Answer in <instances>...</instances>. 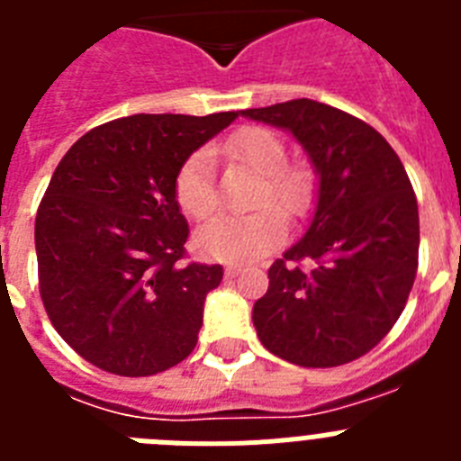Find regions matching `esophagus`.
I'll list each match as a JSON object with an SVG mask.
<instances>
[{
	"mask_svg": "<svg viewBox=\"0 0 461 461\" xmlns=\"http://www.w3.org/2000/svg\"><path fill=\"white\" fill-rule=\"evenodd\" d=\"M238 275H240V266H235V263H228L226 276H230V279H233V276H238Z\"/></svg>",
	"mask_w": 461,
	"mask_h": 461,
	"instance_id": "34e87169",
	"label": "esophagus"
}]
</instances>
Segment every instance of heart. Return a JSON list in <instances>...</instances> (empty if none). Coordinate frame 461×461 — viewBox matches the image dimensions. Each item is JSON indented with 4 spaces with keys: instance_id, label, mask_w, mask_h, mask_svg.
I'll use <instances>...</instances> for the list:
<instances>
[{
    "instance_id": "heart-1",
    "label": "heart",
    "mask_w": 461,
    "mask_h": 461,
    "mask_svg": "<svg viewBox=\"0 0 461 461\" xmlns=\"http://www.w3.org/2000/svg\"><path fill=\"white\" fill-rule=\"evenodd\" d=\"M235 161L260 175L254 194L258 210L244 217H219L195 233V247L207 258L251 263L275 249L286 233V215L300 217L313 201V180L304 166L286 164V145L270 129L242 126L223 145ZM175 201L191 219H207L217 210L214 157L210 148L195 149L175 177ZM277 205L275 206L274 203ZM281 209L285 211L280 212Z\"/></svg>"
}]
</instances>
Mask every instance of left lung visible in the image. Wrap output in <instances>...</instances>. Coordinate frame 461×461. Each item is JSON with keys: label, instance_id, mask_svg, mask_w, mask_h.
<instances>
[{"label": "left lung", "instance_id": "8db88e82", "mask_svg": "<svg viewBox=\"0 0 461 461\" xmlns=\"http://www.w3.org/2000/svg\"><path fill=\"white\" fill-rule=\"evenodd\" d=\"M242 115L291 131L319 175L307 233L272 263L254 304L260 344L300 367L357 360L397 323L418 272L409 175L376 129L332 105L293 99Z\"/></svg>", "mask_w": 461, "mask_h": 461}]
</instances>
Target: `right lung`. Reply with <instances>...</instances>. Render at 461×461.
<instances>
[{
	"label": "right lung",
	"mask_w": 461,
	"mask_h": 461,
	"mask_svg": "<svg viewBox=\"0 0 461 461\" xmlns=\"http://www.w3.org/2000/svg\"><path fill=\"white\" fill-rule=\"evenodd\" d=\"M238 117L131 115L71 145L36 212L41 300L73 351L117 376H152L195 348L221 266L182 263L177 170Z\"/></svg>",
	"instance_id": "1"
}]
</instances>
